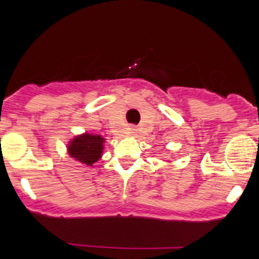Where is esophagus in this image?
Returning a JSON list of instances; mask_svg holds the SVG:
<instances>
[{"instance_id": "34e87169", "label": "esophagus", "mask_w": 259, "mask_h": 259, "mask_svg": "<svg viewBox=\"0 0 259 259\" xmlns=\"http://www.w3.org/2000/svg\"><path fill=\"white\" fill-rule=\"evenodd\" d=\"M133 130H134V129H132V133H134V132H133Z\"/></svg>"}]
</instances>
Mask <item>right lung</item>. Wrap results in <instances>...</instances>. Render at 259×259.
<instances>
[{
	"label": "right lung",
	"mask_w": 259,
	"mask_h": 259,
	"mask_svg": "<svg viewBox=\"0 0 259 259\" xmlns=\"http://www.w3.org/2000/svg\"><path fill=\"white\" fill-rule=\"evenodd\" d=\"M105 139L99 134L82 133L67 143V154L70 158L86 166H91L103 156Z\"/></svg>",
	"instance_id": "right-lung-1"
}]
</instances>
